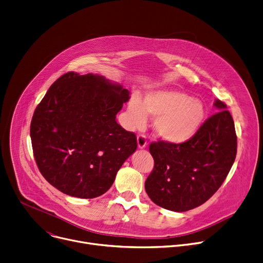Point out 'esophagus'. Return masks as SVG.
Instances as JSON below:
<instances>
[{
    "label": "esophagus",
    "instance_id": "1",
    "mask_svg": "<svg viewBox=\"0 0 263 263\" xmlns=\"http://www.w3.org/2000/svg\"><path fill=\"white\" fill-rule=\"evenodd\" d=\"M137 146L139 149H144L147 147V139L144 134H139L137 136Z\"/></svg>",
    "mask_w": 263,
    "mask_h": 263
}]
</instances>
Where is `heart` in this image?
<instances>
[{"mask_svg":"<svg viewBox=\"0 0 263 263\" xmlns=\"http://www.w3.org/2000/svg\"><path fill=\"white\" fill-rule=\"evenodd\" d=\"M127 113L136 127L145 124L147 113L156 117L153 129L157 137L176 145L190 141L205 119V107L201 100L171 89L148 91L144 101L137 95L132 96Z\"/></svg>","mask_w":263,"mask_h":263,"instance_id":"obj_1","label":"heart"}]
</instances>
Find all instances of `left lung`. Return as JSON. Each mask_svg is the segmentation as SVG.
<instances>
[{
	"label": "left lung",
	"instance_id": "obj_1",
	"mask_svg": "<svg viewBox=\"0 0 263 263\" xmlns=\"http://www.w3.org/2000/svg\"><path fill=\"white\" fill-rule=\"evenodd\" d=\"M209 117L190 141L150 144L154 168L145 182L149 198L172 212H187L205 203L220 188L237 154V135L226 104Z\"/></svg>",
	"mask_w": 263,
	"mask_h": 263
}]
</instances>
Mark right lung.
<instances>
[{
	"label": "right lung",
	"mask_w": 263,
	"mask_h": 263,
	"mask_svg": "<svg viewBox=\"0 0 263 263\" xmlns=\"http://www.w3.org/2000/svg\"><path fill=\"white\" fill-rule=\"evenodd\" d=\"M129 99L120 84L92 73L68 72L50 85L30 124L34 160L50 185L80 199L110 189L137 148L135 134L116 121Z\"/></svg>",
	"instance_id": "1"
}]
</instances>
